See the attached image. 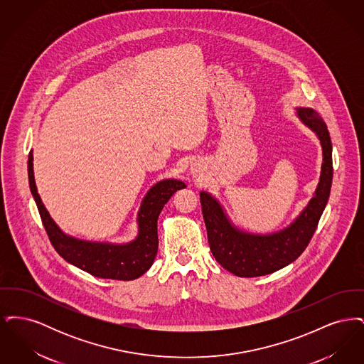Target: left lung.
<instances>
[{
	"instance_id": "obj_1",
	"label": "left lung",
	"mask_w": 364,
	"mask_h": 364,
	"mask_svg": "<svg viewBox=\"0 0 364 364\" xmlns=\"http://www.w3.org/2000/svg\"><path fill=\"white\" fill-rule=\"evenodd\" d=\"M297 116L318 135L323 162L319 183L309 206L292 225L273 235H248L230 225L220 203L208 192H200L202 214L208 229L210 250L215 260L237 277H259L274 273L297 259L311 242L319 218L329 200L333 161L329 131L312 109L300 107Z\"/></svg>"
}]
</instances>
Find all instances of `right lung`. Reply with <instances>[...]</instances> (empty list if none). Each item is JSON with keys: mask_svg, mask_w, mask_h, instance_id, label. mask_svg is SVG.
<instances>
[{"mask_svg": "<svg viewBox=\"0 0 364 364\" xmlns=\"http://www.w3.org/2000/svg\"><path fill=\"white\" fill-rule=\"evenodd\" d=\"M28 183L42 224L60 257L94 277L122 281L139 278L151 267L158 251V215L176 191L186 188L183 181H159L147 192L139 210V235L136 240L124 245H114L77 240L60 230L36 192L31 153L28 154Z\"/></svg>", "mask_w": 364, "mask_h": 364, "instance_id": "obj_1", "label": "right lung"}]
</instances>
